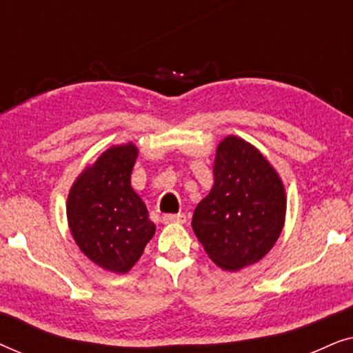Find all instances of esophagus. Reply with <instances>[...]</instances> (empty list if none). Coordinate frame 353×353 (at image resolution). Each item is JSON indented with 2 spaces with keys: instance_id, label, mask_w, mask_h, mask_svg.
<instances>
[{
  "instance_id": "esophagus-1",
  "label": "esophagus",
  "mask_w": 353,
  "mask_h": 353,
  "mask_svg": "<svg viewBox=\"0 0 353 353\" xmlns=\"http://www.w3.org/2000/svg\"><path fill=\"white\" fill-rule=\"evenodd\" d=\"M186 215L185 214H167L162 216V223H185Z\"/></svg>"
}]
</instances>
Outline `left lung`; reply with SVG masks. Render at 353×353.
Returning <instances> with one entry per match:
<instances>
[{
    "instance_id": "1",
    "label": "left lung",
    "mask_w": 353,
    "mask_h": 353,
    "mask_svg": "<svg viewBox=\"0 0 353 353\" xmlns=\"http://www.w3.org/2000/svg\"><path fill=\"white\" fill-rule=\"evenodd\" d=\"M286 207L276 168L254 144L230 134L216 146L214 186L196 205L191 226L212 262L238 272L276 244Z\"/></svg>"
}]
</instances>
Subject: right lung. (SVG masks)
Returning a JSON list of instances; mask_svg holds the SVG:
<instances>
[{"label": "right lung", "instance_id": "add662e5", "mask_svg": "<svg viewBox=\"0 0 353 353\" xmlns=\"http://www.w3.org/2000/svg\"><path fill=\"white\" fill-rule=\"evenodd\" d=\"M137 144H112L86 165L67 196V221L79 249L112 273H127L143 255L156 225L132 188Z\"/></svg>", "mask_w": 353, "mask_h": 353}]
</instances>
